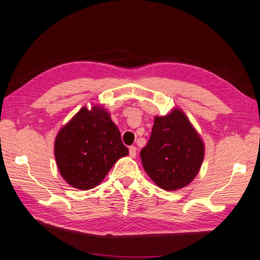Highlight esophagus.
Segmentation results:
<instances>
[{
  "label": "esophagus",
  "mask_w": 260,
  "mask_h": 260,
  "mask_svg": "<svg viewBox=\"0 0 260 260\" xmlns=\"http://www.w3.org/2000/svg\"><path fill=\"white\" fill-rule=\"evenodd\" d=\"M136 152H138V148H136V146H131V148H129V155L132 158L136 157Z\"/></svg>",
  "instance_id": "1"
}]
</instances>
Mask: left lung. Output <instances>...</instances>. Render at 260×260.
I'll list each match as a JSON object with an SVG mask.
<instances>
[{"mask_svg":"<svg viewBox=\"0 0 260 260\" xmlns=\"http://www.w3.org/2000/svg\"><path fill=\"white\" fill-rule=\"evenodd\" d=\"M205 144L184 112L174 108L155 116L148 144L141 150L144 171L159 187L176 191L188 185L199 173Z\"/></svg>","mask_w":260,"mask_h":260,"instance_id":"obj_1","label":"left lung"}]
</instances>
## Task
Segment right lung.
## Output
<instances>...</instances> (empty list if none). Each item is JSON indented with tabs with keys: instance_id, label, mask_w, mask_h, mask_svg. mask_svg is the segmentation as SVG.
Wrapping results in <instances>:
<instances>
[{
	"instance_id": "right-lung-1",
	"label": "right lung",
	"mask_w": 260,
	"mask_h": 260,
	"mask_svg": "<svg viewBox=\"0 0 260 260\" xmlns=\"http://www.w3.org/2000/svg\"><path fill=\"white\" fill-rule=\"evenodd\" d=\"M127 154L120 132L103 106L83 107L61 127L54 141L61 176L78 190L98 186L117 160Z\"/></svg>"
}]
</instances>
